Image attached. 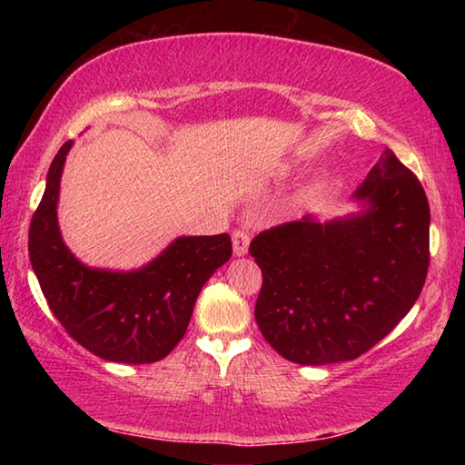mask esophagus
<instances>
[{
    "label": "esophagus",
    "mask_w": 465,
    "mask_h": 465,
    "mask_svg": "<svg viewBox=\"0 0 465 465\" xmlns=\"http://www.w3.org/2000/svg\"><path fill=\"white\" fill-rule=\"evenodd\" d=\"M233 240V256H246L248 254V243H250V233L243 230H235L232 233Z\"/></svg>",
    "instance_id": "obj_1"
}]
</instances>
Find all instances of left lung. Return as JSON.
<instances>
[{
    "mask_svg": "<svg viewBox=\"0 0 465 465\" xmlns=\"http://www.w3.org/2000/svg\"><path fill=\"white\" fill-rule=\"evenodd\" d=\"M352 199L355 215H312L261 232L250 254L262 271L256 324L299 365L352 361L388 336L419 299L429 271L427 194L385 149Z\"/></svg>",
    "mask_w": 465,
    "mask_h": 465,
    "instance_id": "8db88e82",
    "label": "left lung"
}]
</instances>
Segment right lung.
I'll return each instance as SVG.
<instances>
[{
    "label": "right lung",
    "mask_w": 465,
    "mask_h": 465,
    "mask_svg": "<svg viewBox=\"0 0 465 465\" xmlns=\"http://www.w3.org/2000/svg\"><path fill=\"white\" fill-rule=\"evenodd\" d=\"M72 145L67 141L54 155L30 222L33 271L54 318L84 349L113 363H155L183 341L203 285L230 261L232 240L227 233L183 235L139 271L90 269L65 246L57 223Z\"/></svg>",
    "instance_id": "obj_1"
}]
</instances>
